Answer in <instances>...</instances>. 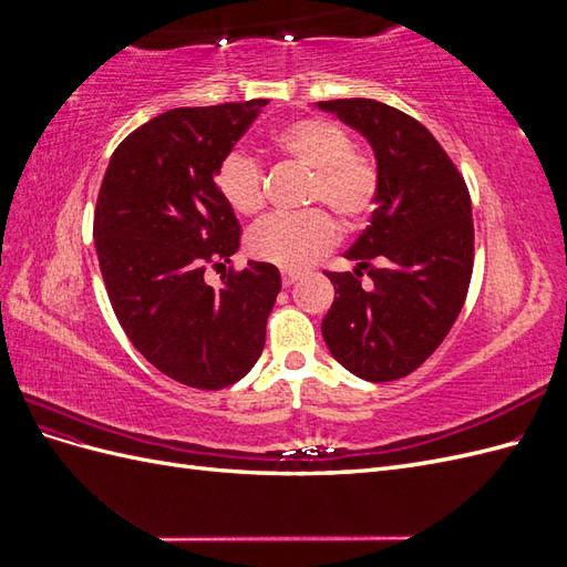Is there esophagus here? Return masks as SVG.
<instances>
[{
    "label": "esophagus",
    "mask_w": 567,
    "mask_h": 567,
    "mask_svg": "<svg viewBox=\"0 0 567 567\" xmlns=\"http://www.w3.org/2000/svg\"><path fill=\"white\" fill-rule=\"evenodd\" d=\"M298 279H300V277H298V274H290V271H288V274H286V271L281 274V284H284L286 288H288V286H293V284H296Z\"/></svg>",
    "instance_id": "34e87169"
}]
</instances>
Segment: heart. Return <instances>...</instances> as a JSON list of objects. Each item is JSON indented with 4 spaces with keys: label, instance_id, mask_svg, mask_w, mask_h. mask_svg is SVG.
I'll return each instance as SVG.
<instances>
[{
    "label": "heart",
    "instance_id": "b5f03b06",
    "mask_svg": "<svg viewBox=\"0 0 567 567\" xmlns=\"http://www.w3.org/2000/svg\"><path fill=\"white\" fill-rule=\"evenodd\" d=\"M271 151L288 163L312 169L307 203H321L346 227H357L381 196V167L369 151L357 148L346 125L333 117L307 115L281 125L269 140ZM219 198L229 208L252 217L265 208V173L246 153H229L215 169ZM338 244V225L323 210L277 215L265 219L248 236L255 260L288 271L315 265Z\"/></svg>",
    "mask_w": 567,
    "mask_h": 567
}]
</instances>
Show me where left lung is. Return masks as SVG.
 Wrapping results in <instances>:
<instances>
[{"instance_id":"1","label":"left lung","mask_w":567,"mask_h":567,"mask_svg":"<svg viewBox=\"0 0 567 567\" xmlns=\"http://www.w3.org/2000/svg\"><path fill=\"white\" fill-rule=\"evenodd\" d=\"M362 132L381 167L379 208L346 252L354 271H326L336 300L321 336L338 362L371 383L416 371L454 326L473 274L471 194L419 120L373 99L319 101ZM372 279L361 288L363 271Z\"/></svg>"}]
</instances>
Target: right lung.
I'll return each instance as SVG.
<instances>
[{"label":"right lung","instance_id":"add662e5","mask_svg":"<svg viewBox=\"0 0 567 567\" xmlns=\"http://www.w3.org/2000/svg\"><path fill=\"white\" fill-rule=\"evenodd\" d=\"M262 106L267 99L161 113L120 142L99 188L94 244L113 312L132 346L188 388L244 379L281 290L269 262L231 267L219 288L203 279L241 241L215 169Z\"/></svg>","mask_w":567,"mask_h":567}]
</instances>
